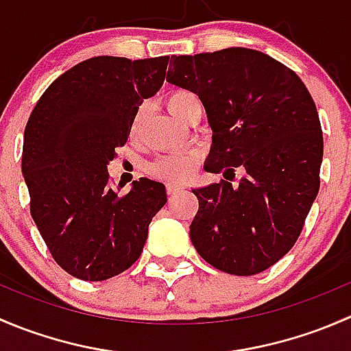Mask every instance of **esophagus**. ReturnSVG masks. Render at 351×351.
I'll use <instances>...</instances> for the list:
<instances>
[{
    "label": "esophagus",
    "instance_id": "esophagus-1",
    "mask_svg": "<svg viewBox=\"0 0 351 351\" xmlns=\"http://www.w3.org/2000/svg\"><path fill=\"white\" fill-rule=\"evenodd\" d=\"M182 190H183V186H180V185H173V183H168V185H166V193H168L169 197L175 195V193H178V192H182Z\"/></svg>",
    "mask_w": 351,
    "mask_h": 351
}]
</instances>
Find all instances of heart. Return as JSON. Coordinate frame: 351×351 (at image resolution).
Instances as JSON below:
<instances>
[{
  "label": "heart",
  "mask_w": 351,
  "mask_h": 351,
  "mask_svg": "<svg viewBox=\"0 0 351 351\" xmlns=\"http://www.w3.org/2000/svg\"><path fill=\"white\" fill-rule=\"evenodd\" d=\"M197 98L195 95L190 93L185 90H176L166 97V107L175 117H180L182 110L190 100ZM141 125V115H137L132 122V129L130 134L136 137L139 134ZM197 168V154L193 153H182V154H168L161 156V158L154 159L149 166H147V175L153 178L159 180V182H168V183H178L186 182L190 176L193 175Z\"/></svg>",
  "instance_id": "heart-1"
}]
</instances>
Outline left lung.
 <instances>
[{"mask_svg": "<svg viewBox=\"0 0 351 351\" xmlns=\"http://www.w3.org/2000/svg\"><path fill=\"white\" fill-rule=\"evenodd\" d=\"M169 64L166 81L195 93L207 112L205 169L243 171L236 187L221 180L192 190L190 239L217 270L260 274L295 244L319 192L323 130L313 97L292 69L253 49L173 56Z\"/></svg>", "mask_w": 351, "mask_h": 351, "instance_id": "1", "label": "left lung"}]
</instances>
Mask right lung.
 Instances as JSON below:
<instances>
[{"instance_id": "1", "label": "right lung", "mask_w": 351, "mask_h": 351, "mask_svg": "<svg viewBox=\"0 0 351 351\" xmlns=\"http://www.w3.org/2000/svg\"><path fill=\"white\" fill-rule=\"evenodd\" d=\"M168 59H86L44 91L25 127L30 214L56 263L81 280H107L132 267L166 204L165 185L147 178L119 195L107 165L127 143L144 98L161 88Z\"/></svg>"}]
</instances>
